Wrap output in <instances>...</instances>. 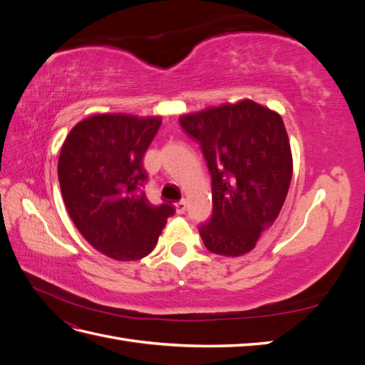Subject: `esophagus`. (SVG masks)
<instances>
[{
	"mask_svg": "<svg viewBox=\"0 0 365 365\" xmlns=\"http://www.w3.org/2000/svg\"><path fill=\"white\" fill-rule=\"evenodd\" d=\"M175 208H176V213L178 215H184L185 213V208H187V202L182 200L180 202L175 204Z\"/></svg>",
	"mask_w": 365,
	"mask_h": 365,
	"instance_id": "1",
	"label": "esophagus"
}]
</instances>
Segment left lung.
<instances>
[{"mask_svg":"<svg viewBox=\"0 0 365 365\" xmlns=\"http://www.w3.org/2000/svg\"><path fill=\"white\" fill-rule=\"evenodd\" d=\"M200 143L212 175L213 215L200 225L208 251L237 257L256 247L277 219L292 176L282 117L252 101L180 117Z\"/></svg>","mask_w":365,"mask_h":365,"instance_id":"obj_1","label":"left lung"}]
</instances>
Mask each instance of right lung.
Instances as JSON below:
<instances>
[{"label": "right lung", "mask_w": 365, "mask_h": 365, "mask_svg": "<svg viewBox=\"0 0 365 365\" xmlns=\"http://www.w3.org/2000/svg\"><path fill=\"white\" fill-rule=\"evenodd\" d=\"M160 125V117L98 114L79 121L62 146L58 176L68 215L90 245L114 260L146 257L175 213L141 192L143 157Z\"/></svg>", "instance_id": "add662e5"}]
</instances>
